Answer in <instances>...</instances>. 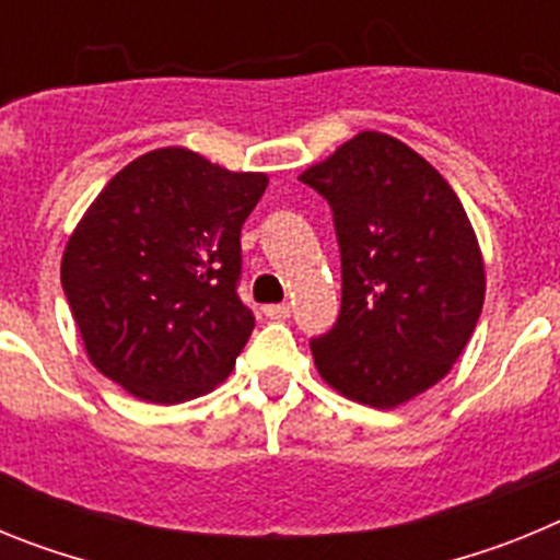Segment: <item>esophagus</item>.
<instances>
[{
	"label": "esophagus",
	"mask_w": 560,
	"mask_h": 560,
	"mask_svg": "<svg viewBox=\"0 0 560 560\" xmlns=\"http://www.w3.org/2000/svg\"><path fill=\"white\" fill-rule=\"evenodd\" d=\"M264 314L269 316V319H289L291 316V305L289 303H275V305H266Z\"/></svg>",
	"instance_id": "esophagus-1"
}]
</instances>
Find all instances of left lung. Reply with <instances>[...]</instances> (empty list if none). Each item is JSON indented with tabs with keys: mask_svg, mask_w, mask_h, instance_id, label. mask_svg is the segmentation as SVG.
<instances>
[{
	"mask_svg": "<svg viewBox=\"0 0 560 560\" xmlns=\"http://www.w3.org/2000/svg\"><path fill=\"white\" fill-rule=\"evenodd\" d=\"M330 205L341 308L311 339L336 393L393 409L427 393L471 339L485 266L457 192L395 137L361 131L300 176Z\"/></svg>",
	"mask_w": 560,
	"mask_h": 560,
	"instance_id": "left-lung-1",
	"label": "left lung"
}]
</instances>
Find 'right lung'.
Wrapping results in <instances>:
<instances>
[{
    "mask_svg": "<svg viewBox=\"0 0 560 560\" xmlns=\"http://www.w3.org/2000/svg\"><path fill=\"white\" fill-rule=\"evenodd\" d=\"M266 173L185 148L122 167L69 237L61 285L89 359L151 404H182L232 373L255 314L241 303V226Z\"/></svg>",
    "mask_w": 560,
    "mask_h": 560,
    "instance_id": "obj_1",
    "label": "right lung"
}]
</instances>
